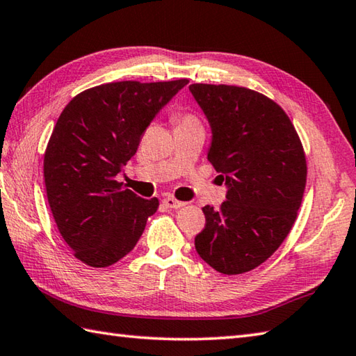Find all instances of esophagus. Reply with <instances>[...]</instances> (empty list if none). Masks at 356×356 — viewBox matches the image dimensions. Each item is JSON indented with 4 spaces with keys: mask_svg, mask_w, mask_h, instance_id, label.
I'll return each mask as SVG.
<instances>
[{
    "mask_svg": "<svg viewBox=\"0 0 356 356\" xmlns=\"http://www.w3.org/2000/svg\"><path fill=\"white\" fill-rule=\"evenodd\" d=\"M162 204H163L166 208H180V207H184V205H185L184 202H180V200L174 199V197H171V196L165 197V199L162 200Z\"/></svg>",
    "mask_w": 356,
    "mask_h": 356,
    "instance_id": "1",
    "label": "esophagus"
}]
</instances>
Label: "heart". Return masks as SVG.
<instances>
[{"label": "heart", "mask_w": 356, "mask_h": 356, "mask_svg": "<svg viewBox=\"0 0 356 356\" xmlns=\"http://www.w3.org/2000/svg\"><path fill=\"white\" fill-rule=\"evenodd\" d=\"M174 122H176V124L190 123V122H196V118H194L190 114H182V115H176V118H174Z\"/></svg>", "instance_id": "obj_1"}]
</instances>
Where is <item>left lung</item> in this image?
Segmentation results:
<instances>
[{
	"mask_svg": "<svg viewBox=\"0 0 356 356\" xmlns=\"http://www.w3.org/2000/svg\"><path fill=\"white\" fill-rule=\"evenodd\" d=\"M211 124L208 160L228 185L219 210L205 205L196 252L222 275L259 267L298 218L307 160L285 111L257 90L233 85L190 86Z\"/></svg>",
	"mask_w": 356,
	"mask_h": 356,
	"instance_id": "1",
	"label": "left lung"
}]
</instances>
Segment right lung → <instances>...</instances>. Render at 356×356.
I'll return each mask as SVG.
<instances>
[{
  "mask_svg": "<svg viewBox=\"0 0 356 356\" xmlns=\"http://www.w3.org/2000/svg\"><path fill=\"white\" fill-rule=\"evenodd\" d=\"M186 83H104L75 95L60 114L44 151L46 194L61 238L86 266L120 261L157 211V197H138L115 176L154 115Z\"/></svg>",
  "mask_w": 356,
  "mask_h": 356,
  "instance_id": "add662e5",
  "label": "right lung"
}]
</instances>
